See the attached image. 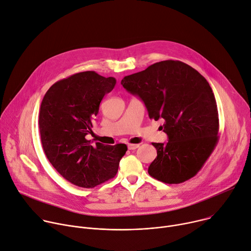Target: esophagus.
<instances>
[{"label": "esophagus", "instance_id": "esophagus-1", "mask_svg": "<svg viewBox=\"0 0 251 251\" xmlns=\"http://www.w3.org/2000/svg\"><path fill=\"white\" fill-rule=\"evenodd\" d=\"M138 147H140V145H134V144H128L127 145V149L132 151V150H136Z\"/></svg>", "mask_w": 251, "mask_h": 251}]
</instances>
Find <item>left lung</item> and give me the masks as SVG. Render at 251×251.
Segmentation results:
<instances>
[{
  "label": "left lung",
  "instance_id": "1",
  "mask_svg": "<svg viewBox=\"0 0 251 251\" xmlns=\"http://www.w3.org/2000/svg\"><path fill=\"white\" fill-rule=\"evenodd\" d=\"M123 87L145 102L149 117L164 121L166 144L152 143L157 156L149 174L165 183L196 176L218 142V111L208 81L179 61H162L126 75Z\"/></svg>",
  "mask_w": 251,
  "mask_h": 251
}]
</instances>
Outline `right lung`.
Listing matches in <instances>:
<instances>
[{
	"instance_id": "1",
	"label": "right lung",
	"mask_w": 251,
	"mask_h": 251,
	"mask_svg": "<svg viewBox=\"0 0 251 251\" xmlns=\"http://www.w3.org/2000/svg\"><path fill=\"white\" fill-rule=\"evenodd\" d=\"M116 82L113 76L81 72L53 83L42 100L39 128L43 150L55 171L75 185L90 188L115 177L127 151L124 144L92 146L86 138L102 98Z\"/></svg>"
}]
</instances>
